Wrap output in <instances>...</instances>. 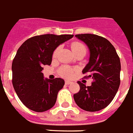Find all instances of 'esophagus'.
Masks as SVG:
<instances>
[{
  "label": "esophagus",
  "mask_w": 133,
  "mask_h": 133,
  "mask_svg": "<svg viewBox=\"0 0 133 133\" xmlns=\"http://www.w3.org/2000/svg\"><path fill=\"white\" fill-rule=\"evenodd\" d=\"M65 83V84H71L72 82H70V81H69V80H66Z\"/></svg>",
  "instance_id": "esophagus-1"
}]
</instances>
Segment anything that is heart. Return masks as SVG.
Returning <instances> with one entry per match:
<instances>
[{"instance_id":"heart-1","label":"heart","mask_w":133,"mask_h":133,"mask_svg":"<svg viewBox=\"0 0 133 133\" xmlns=\"http://www.w3.org/2000/svg\"><path fill=\"white\" fill-rule=\"evenodd\" d=\"M71 49L72 52L75 51L77 50L82 49H85V47L82 44L79 43V42H74L72 43L71 45ZM58 53V49H56L55 51L54 52V57H56ZM59 74L61 76L65 77H70L73 75V70L71 69L70 68L67 66H63L60 68L59 70Z\"/></svg>"}]
</instances>
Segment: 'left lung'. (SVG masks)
I'll list each match as a JSON object with an SVG mask.
<instances>
[{"mask_svg":"<svg viewBox=\"0 0 133 133\" xmlns=\"http://www.w3.org/2000/svg\"><path fill=\"white\" fill-rule=\"evenodd\" d=\"M89 50V63L82 73L93 79L87 86L78 82L80 89L73 95L77 105L84 111H98L106 108L116 94L120 86L121 61L116 49L109 41L96 34L75 35Z\"/></svg>","mask_w":133,"mask_h":133,"instance_id":"obj_1","label":"left lung"}]
</instances>
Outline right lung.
Wrapping results in <instances>:
<instances>
[{"instance_id":"add662e5","label":"right lung","mask_w":133,"mask_h":133,"mask_svg":"<svg viewBox=\"0 0 133 133\" xmlns=\"http://www.w3.org/2000/svg\"><path fill=\"white\" fill-rule=\"evenodd\" d=\"M73 37L72 34H44L29 38L22 44L12 64V85L23 104L36 112L54 107L64 79H44L43 66L50 65L54 51L60 44Z\"/></svg>"}]
</instances>
